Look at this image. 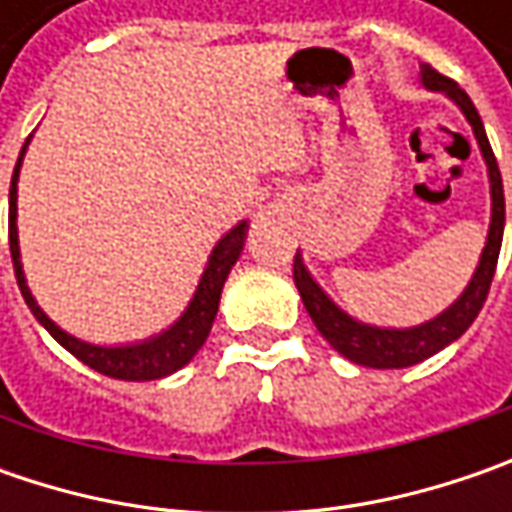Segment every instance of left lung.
Wrapping results in <instances>:
<instances>
[{"label": "left lung", "instance_id": "8db88e82", "mask_svg": "<svg viewBox=\"0 0 512 512\" xmlns=\"http://www.w3.org/2000/svg\"><path fill=\"white\" fill-rule=\"evenodd\" d=\"M422 85L427 90L444 93L456 108L462 110L467 125L473 128V136L479 142L484 165H487V179H490V227H487V239H484L482 256L479 265L473 270L470 282L462 290V296L450 307H444L439 316L427 319L422 325L413 327H379L359 322L356 316H350L347 310L336 305L327 296L322 285L310 276L302 250H296V262H293V282L299 287V296L305 302V310L310 313L313 325L319 327V333L325 336L327 344L333 350H339L344 359L364 364V367H376V370H399V367H410L419 364L430 356H436L447 344H453L462 336L467 327L476 322L479 310H482L487 290L496 273V262H499V250H502L504 236V187L502 173L496 165L493 148L487 142L484 133L482 116L473 108L470 96L464 93L453 79L442 76L439 70L430 65H422Z\"/></svg>", "mask_w": 512, "mask_h": 512}]
</instances>
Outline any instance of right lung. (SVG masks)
Wrapping results in <instances>:
<instances>
[{"label": "right lung", "mask_w": 512, "mask_h": 512, "mask_svg": "<svg viewBox=\"0 0 512 512\" xmlns=\"http://www.w3.org/2000/svg\"><path fill=\"white\" fill-rule=\"evenodd\" d=\"M33 133L28 136V142L22 145V153L16 159L13 168V179H10V216H8V236H10V259H13V270H16V282L19 290L25 296V305L30 307V313L36 316V322L48 330L56 342L62 344L68 353H73L82 364L93 367L96 373H105L110 379H125V382H150V379H165L170 373L182 370L205 344L207 333L213 327L216 310H219V299H222V287H225L227 273L230 267L236 265V259L242 256L247 239V219L239 222L236 227H230L225 236L213 245L207 265L202 270V279L193 290V299L187 302L182 310V316L165 327L162 333L142 339L133 344H93L85 339H76L73 333L62 330L50 319L48 313L39 307V302L30 293L25 270H22V253H19V227H16V193H19V170H22V159L28 150Z\"/></svg>", "instance_id": "obj_1"}]
</instances>
